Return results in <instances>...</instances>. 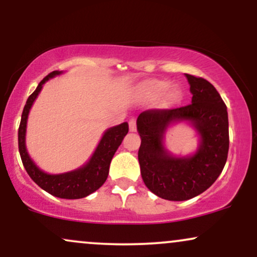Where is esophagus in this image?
I'll use <instances>...</instances> for the list:
<instances>
[{"label": "esophagus", "instance_id": "1", "mask_svg": "<svg viewBox=\"0 0 257 257\" xmlns=\"http://www.w3.org/2000/svg\"><path fill=\"white\" fill-rule=\"evenodd\" d=\"M129 131L131 132L137 131V120H135V118L129 119Z\"/></svg>", "mask_w": 257, "mask_h": 257}]
</instances>
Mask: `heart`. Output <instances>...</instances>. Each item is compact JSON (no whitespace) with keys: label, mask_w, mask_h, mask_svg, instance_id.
<instances>
[{"label":"heart","mask_w":257,"mask_h":257,"mask_svg":"<svg viewBox=\"0 0 257 257\" xmlns=\"http://www.w3.org/2000/svg\"><path fill=\"white\" fill-rule=\"evenodd\" d=\"M168 87H169V83H168L167 81H157L153 83V89L157 91V93L166 90ZM181 99L182 91L180 88H173V89L169 91V94H168V102H169V104H176V102H179Z\"/></svg>","instance_id":"obj_1"}]
</instances>
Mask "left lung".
I'll return each instance as SVG.
<instances>
[{"label": "left lung", "instance_id": "left-lung-1", "mask_svg": "<svg viewBox=\"0 0 257 257\" xmlns=\"http://www.w3.org/2000/svg\"><path fill=\"white\" fill-rule=\"evenodd\" d=\"M192 102L170 110H147L139 114L141 138L138 152L146 187L168 200H187L216 181L227 161L229 146L228 114L220 94L210 82L186 73ZM187 120L199 133L201 144L192 156L175 158L164 149V133L174 121Z\"/></svg>", "mask_w": 257, "mask_h": 257}]
</instances>
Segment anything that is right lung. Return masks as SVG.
I'll return each instance as SVG.
<instances>
[{
  "label": "right lung",
  "instance_id": "obj_1",
  "mask_svg": "<svg viewBox=\"0 0 257 257\" xmlns=\"http://www.w3.org/2000/svg\"><path fill=\"white\" fill-rule=\"evenodd\" d=\"M60 73L61 72L59 71H53L48 76H46L37 85L36 90L29 96L24 110H23L22 120H20L19 131H18V145H19V153L25 170L28 172L29 176L42 190L51 193L52 196L59 197V198L79 199L95 192L98 188L104 185L108 175L111 159L122 144L126 133H128L129 125L128 123L124 122L122 124L107 129L105 134L102 135L101 140H100L99 145L91 156L89 162L79 169L72 170L69 173L57 174V175H51V174L42 172L32 162L28 151H26V123H28V116L31 106L34 104L35 99L37 98L38 93L42 89L43 84L49 78L60 75Z\"/></svg>",
  "mask_w": 257,
  "mask_h": 257
}]
</instances>
